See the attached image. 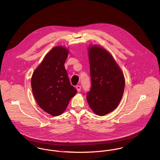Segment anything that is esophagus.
Instances as JSON below:
<instances>
[{
	"mask_svg": "<svg viewBox=\"0 0 160 160\" xmlns=\"http://www.w3.org/2000/svg\"><path fill=\"white\" fill-rule=\"evenodd\" d=\"M76 89L77 91L79 92L80 91V90H81V86L80 85H77L76 86Z\"/></svg>",
	"mask_w": 160,
	"mask_h": 160,
	"instance_id": "34e87169",
	"label": "esophagus"
}]
</instances>
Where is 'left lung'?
I'll list each match as a JSON object with an SVG mask.
<instances>
[{
	"instance_id": "8db88e82",
	"label": "left lung",
	"mask_w": 160,
	"mask_h": 160,
	"mask_svg": "<svg viewBox=\"0 0 160 160\" xmlns=\"http://www.w3.org/2000/svg\"><path fill=\"white\" fill-rule=\"evenodd\" d=\"M88 56L92 85L86 98L92 111L102 116L119 105L124 91L125 78L113 57L103 47L89 46Z\"/></svg>"
}]
</instances>
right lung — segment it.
Listing matches in <instances>:
<instances>
[{
  "label": "right lung",
  "mask_w": 160,
  "mask_h": 160,
  "mask_svg": "<svg viewBox=\"0 0 160 160\" xmlns=\"http://www.w3.org/2000/svg\"><path fill=\"white\" fill-rule=\"evenodd\" d=\"M68 53L66 47H54L35 69L31 78L33 95L38 106L53 116L63 113L77 93L64 66Z\"/></svg>",
  "instance_id": "obj_1"
}]
</instances>
